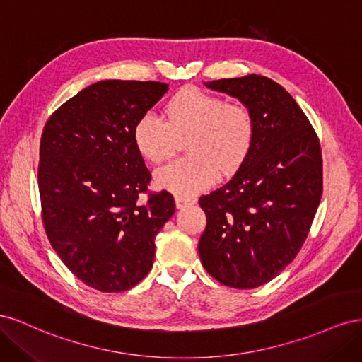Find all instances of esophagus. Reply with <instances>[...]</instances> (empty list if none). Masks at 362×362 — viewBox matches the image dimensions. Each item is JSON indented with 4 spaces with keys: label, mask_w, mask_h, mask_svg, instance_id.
<instances>
[{
    "label": "esophagus",
    "mask_w": 362,
    "mask_h": 362,
    "mask_svg": "<svg viewBox=\"0 0 362 362\" xmlns=\"http://www.w3.org/2000/svg\"><path fill=\"white\" fill-rule=\"evenodd\" d=\"M192 204H193L192 199L182 198V196H175V205H177V208H184V206L192 205Z\"/></svg>",
    "instance_id": "obj_1"
}]
</instances>
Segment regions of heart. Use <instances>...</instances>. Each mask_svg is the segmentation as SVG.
I'll use <instances>...</instances> for the list:
<instances>
[{"label":"heart","mask_w":362,"mask_h":362,"mask_svg":"<svg viewBox=\"0 0 362 362\" xmlns=\"http://www.w3.org/2000/svg\"><path fill=\"white\" fill-rule=\"evenodd\" d=\"M166 122L146 113L133 129L140 156L160 163L169 158L177 139L185 140L189 157L173 160L156 170V184L177 196H194L217 181L218 172L233 173L254 145L255 122L249 108L226 103L222 96L198 87H184L164 107Z\"/></svg>","instance_id":"b5f03b06"}]
</instances>
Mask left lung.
I'll return each mask as SVG.
<instances>
[{
  "label": "left lung",
  "instance_id": "1",
  "mask_svg": "<svg viewBox=\"0 0 362 362\" xmlns=\"http://www.w3.org/2000/svg\"><path fill=\"white\" fill-rule=\"evenodd\" d=\"M204 84L249 108L255 137L234 177L199 199V257L223 286L255 288L278 276L308 235L323 189L320 144L293 96L267 76Z\"/></svg>",
  "mask_w": 362,
  "mask_h": 362
}]
</instances>
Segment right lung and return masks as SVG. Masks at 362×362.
I'll use <instances>...</instances> for the list:
<instances>
[{
  "label": "right lung",
  "instance_id": "1",
  "mask_svg": "<svg viewBox=\"0 0 362 362\" xmlns=\"http://www.w3.org/2000/svg\"><path fill=\"white\" fill-rule=\"evenodd\" d=\"M169 84L103 80L52 113L40 139L39 193L52 249L86 286L125 291L154 262L156 235L175 213L166 190L149 196L151 173L133 140L137 120Z\"/></svg>",
  "mask_w": 362,
  "mask_h": 362
}]
</instances>
